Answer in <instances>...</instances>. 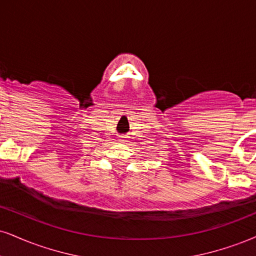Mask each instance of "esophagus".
<instances>
[{
    "instance_id": "esophagus-1",
    "label": "esophagus",
    "mask_w": 256,
    "mask_h": 256,
    "mask_svg": "<svg viewBox=\"0 0 256 256\" xmlns=\"http://www.w3.org/2000/svg\"><path fill=\"white\" fill-rule=\"evenodd\" d=\"M126 140H128V137H126V136H122V137H120V142H122V143H125Z\"/></svg>"
}]
</instances>
